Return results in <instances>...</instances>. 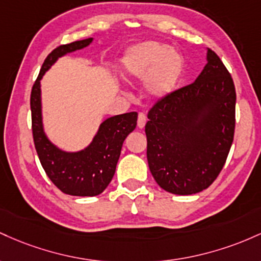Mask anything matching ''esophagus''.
<instances>
[{"label":"esophagus","mask_w":261,"mask_h":261,"mask_svg":"<svg viewBox=\"0 0 261 261\" xmlns=\"http://www.w3.org/2000/svg\"><path fill=\"white\" fill-rule=\"evenodd\" d=\"M145 123H146V116L143 112H140L138 115V122H137L138 128H140V129H142V128H144Z\"/></svg>","instance_id":"obj_1"}]
</instances>
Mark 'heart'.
<instances>
[{
  "label": "heart",
  "instance_id": "b5f03b06",
  "mask_svg": "<svg viewBox=\"0 0 261 261\" xmlns=\"http://www.w3.org/2000/svg\"><path fill=\"white\" fill-rule=\"evenodd\" d=\"M184 69L181 53L155 40L133 45L122 59L124 75L132 80L145 79V91L153 98H164L174 92Z\"/></svg>",
  "mask_w": 261,
  "mask_h": 261
}]
</instances>
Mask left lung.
Returning <instances> with one entry per match:
<instances>
[{"label": "left lung", "instance_id": "obj_1", "mask_svg": "<svg viewBox=\"0 0 261 261\" xmlns=\"http://www.w3.org/2000/svg\"><path fill=\"white\" fill-rule=\"evenodd\" d=\"M145 124L149 169L162 189L192 195L223 169L236 127V87L227 67L207 49L195 83L156 102Z\"/></svg>", "mask_w": 261, "mask_h": 261}]
</instances>
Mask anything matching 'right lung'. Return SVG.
Here are the masks:
<instances>
[{"mask_svg":"<svg viewBox=\"0 0 261 261\" xmlns=\"http://www.w3.org/2000/svg\"><path fill=\"white\" fill-rule=\"evenodd\" d=\"M93 38L58 46L44 60L31 93L32 130L34 145L44 171L60 191L71 196H97L105 191L115 175L122 145L137 125L138 113L129 112L107 118L99 125L90 145L80 151H64L53 144L43 127L40 80L55 61L80 50Z\"/></svg>","mask_w":261,"mask_h":261,"instance_id":"right-lung-1","label":"right lung"}]
</instances>
